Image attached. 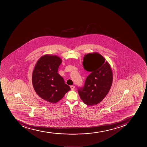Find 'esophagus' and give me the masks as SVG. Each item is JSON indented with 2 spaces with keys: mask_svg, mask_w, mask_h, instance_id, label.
<instances>
[{
  "mask_svg": "<svg viewBox=\"0 0 147 147\" xmlns=\"http://www.w3.org/2000/svg\"><path fill=\"white\" fill-rule=\"evenodd\" d=\"M70 88H71V90H74V88H75V86H70Z\"/></svg>",
  "mask_w": 147,
  "mask_h": 147,
  "instance_id": "34e87169",
  "label": "esophagus"
}]
</instances>
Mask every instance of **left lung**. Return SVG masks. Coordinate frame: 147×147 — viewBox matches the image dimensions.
<instances>
[{
  "label": "left lung",
  "instance_id": "left-lung-1",
  "mask_svg": "<svg viewBox=\"0 0 147 147\" xmlns=\"http://www.w3.org/2000/svg\"><path fill=\"white\" fill-rule=\"evenodd\" d=\"M83 65L91 73L87 77L84 86L78 88V94L86 105H96L104 98L111 89L113 80L112 70L108 62L98 53L86 55Z\"/></svg>",
  "mask_w": 147,
  "mask_h": 147
}]
</instances>
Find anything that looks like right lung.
Returning <instances> with one entry per match:
<instances>
[{
    "label": "right lung",
    "instance_id": "1",
    "mask_svg": "<svg viewBox=\"0 0 147 147\" xmlns=\"http://www.w3.org/2000/svg\"><path fill=\"white\" fill-rule=\"evenodd\" d=\"M62 60L56 56L45 55L37 62L32 74V84L42 99L55 103L61 99L70 88L57 73Z\"/></svg>",
    "mask_w": 147,
    "mask_h": 147
}]
</instances>
